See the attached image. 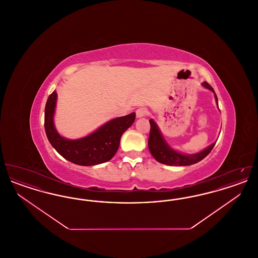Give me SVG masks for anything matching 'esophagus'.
<instances>
[{
	"mask_svg": "<svg viewBox=\"0 0 258 258\" xmlns=\"http://www.w3.org/2000/svg\"><path fill=\"white\" fill-rule=\"evenodd\" d=\"M135 113H136L137 118H142V117H145L147 115L148 111L145 108H138Z\"/></svg>",
	"mask_w": 258,
	"mask_h": 258,
	"instance_id": "1",
	"label": "esophagus"
}]
</instances>
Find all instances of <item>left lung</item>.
Returning a JSON list of instances; mask_svg holds the SVG:
<instances>
[{
	"label": "left lung",
	"instance_id": "left-lung-1",
	"mask_svg": "<svg viewBox=\"0 0 258 258\" xmlns=\"http://www.w3.org/2000/svg\"><path fill=\"white\" fill-rule=\"evenodd\" d=\"M202 86L207 88L215 94V98H216L217 104H218L217 95H216L214 89L211 87V85L208 84L207 82H203ZM149 122L151 124V128H150V135H149V140H148V147H149V150H150L152 156L156 159V160L159 161L160 163H163V164L172 165V166L173 165L174 166H184V165L195 164L198 161L203 160L205 157H207L209 153L212 151V149L214 148L215 144H216V143H213L212 145H210L205 150H203L199 153H197V154L184 155V154L179 153V152L173 150L166 143V141L164 140L163 136L160 133L158 124L156 123L154 120L150 119Z\"/></svg>",
	"mask_w": 258,
	"mask_h": 258
}]
</instances>
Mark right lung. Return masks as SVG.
<instances>
[{
  "mask_svg": "<svg viewBox=\"0 0 258 258\" xmlns=\"http://www.w3.org/2000/svg\"><path fill=\"white\" fill-rule=\"evenodd\" d=\"M57 93L54 91L46 101L44 128L50 144L66 160L83 166H91L110 160L120 145L121 136L134 123L135 113L113 119L86 137L71 140L58 134L54 125Z\"/></svg>",
  "mask_w": 258,
  "mask_h": 258,
  "instance_id": "obj_1",
  "label": "right lung"
}]
</instances>
